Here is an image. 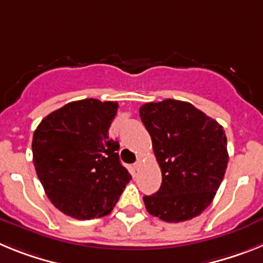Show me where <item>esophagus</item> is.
<instances>
[{"label":"esophagus","instance_id":"1","mask_svg":"<svg viewBox=\"0 0 263 263\" xmlns=\"http://www.w3.org/2000/svg\"><path fill=\"white\" fill-rule=\"evenodd\" d=\"M139 166H141V163H139V160H137V162H136V163H134V170H136V171H138V170H139Z\"/></svg>","mask_w":263,"mask_h":263}]
</instances>
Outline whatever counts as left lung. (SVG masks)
I'll use <instances>...</instances> for the list:
<instances>
[{"label": "left lung", "mask_w": 263, "mask_h": 263, "mask_svg": "<svg viewBox=\"0 0 263 263\" xmlns=\"http://www.w3.org/2000/svg\"><path fill=\"white\" fill-rule=\"evenodd\" d=\"M139 116L162 171L159 190L143 196L146 210L167 222L196 217L224 179L229 159L224 129L192 104L173 99L145 104Z\"/></svg>", "instance_id": "8db88e82"}]
</instances>
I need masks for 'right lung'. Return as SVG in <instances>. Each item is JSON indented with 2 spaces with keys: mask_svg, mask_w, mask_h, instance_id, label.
I'll return each instance as SVG.
<instances>
[{
  "mask_svg": "<svg viewBox=\"0 0 263 263\" xmlns=\"http://www.w3.org/2000/svg\"><path fill=\"white\" fill-rule=\"evenodd\" d=\"M116 101H72L42 120L32 137V162L51 203L64 215H109L132 179L109 127Z\"/></svg>",
  "mask_w": 263,
  "mask_h": 263,
  "instance_id": "obj_1",
  "label": "right lung"
}]
</instances>
